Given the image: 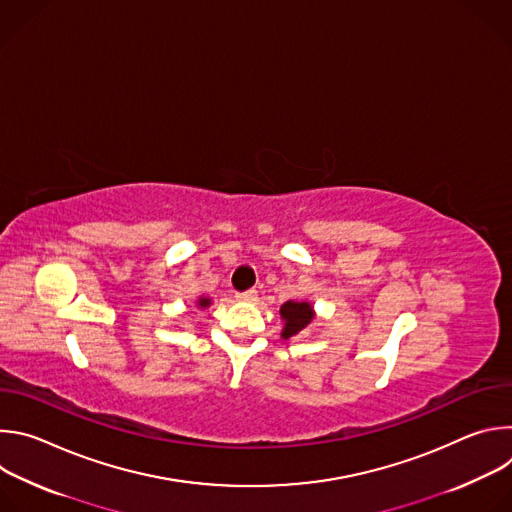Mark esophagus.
Returning <instances> with one entry per match:
<instances>
[{
  "mask_svg": "<svg viewBox=\"0 0 512 512\" xmlns=\"http://www.w3.org/2000/svg\"><path fill=\"white\" fill-rule=\"evenodd\" d=\"M239 302H249V304H255L259 300V294L257 289H247V291H239V294L235 296Z\"/></svg>",
  "mask_w": 512,
  "mask_h": 512,
  "instance_id": "obj_1",
  "label": "esophagus"
}]
</instances>
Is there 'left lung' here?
<instances>
[{"label":"left lung","instance_id":"left-lung-1","mask_svg":"<svg viewBox=\"0 0 512 512\" xmlns=\"http://www.w3.org/2000/svg\"><path fill=\"white\" fill-rule=\"evenodd\" d=\"M281 320H283V330L281 336L283 338H291V336H298L300 332H304L312 320H314V308L308 302H285L279 310Z\"/></svg>","mask_w":512,"mask_h":512}]
</instances>
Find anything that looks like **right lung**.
<instances>
[{"mask_svg":"<svg viewBox=\"0 0 512 512\" xmlns=\"http://www.w3.org/2000/svg\"><path fill=\"white\" fill-rule=\"evenodd\" d=\"M210 306V300L208 298H200L198 300V308H208Z\"/></svg>","mask_w":512,"mask_h":512,"instance_id":"1","label":"right lung"}]
</instances>
